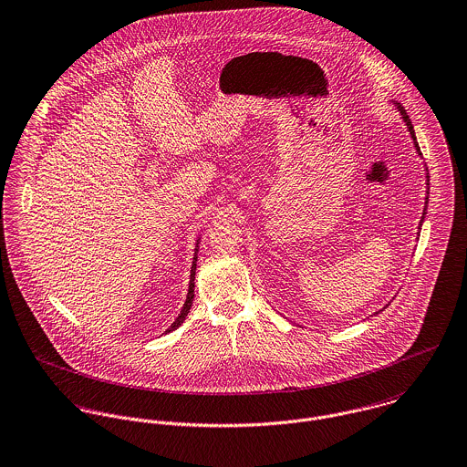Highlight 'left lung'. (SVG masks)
Wrapping results in <instances>:
<instances>
[{
  "mask_svg": "<svg viewBox=\"0 0 467 467\" xmlns=\"http://www.w3.org/2000/svg\"><path fill=\"white\" fill-rule=\"evenodd\" d=\"M396 108H398V111L400 113V119H402V122L406 124V128H408V131H410V136H411V140H413V147H415V152L419 154V156H422V152H420V149H419V143H417V136H415V131H413V126H411V120H410V117H408V113L404 111V108L400 106L398 100H390ZM428 171V169H426ZM426 185H430V176H428V172H426ZM428 194H430V189L426 191ZM428 196H426V200H424V212H422V217H420V223H419V232H420V226H422V223H424V219H426V212H428ZM419 235V234H417ZM374 315H378V313H374Z\"/></svg>",
  "mask_w": 467,
  "mask_h": 467,
  "instance_id": "8db88e82",
  "label": "left lung"
}]
</instances>
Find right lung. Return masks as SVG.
<instances>
[{
	"instance_id": "1",
	"label": "right lung",
	"mask_w": 467,
	"mask_h": 467,
	"mask_svg": "<svg viewBox=\"0 0 467 467\" xmlns=\"http://www.w3.org/2000/svg\"><path fill=\"white\" fill-rule=\"evenodd\" d=\"M200 243H201V235L196 239V248H194V259H192V267H191V282H189V293H187V300H185V304H183V309H182V313L178 315V318L172 322V326L165 331V333H172L174 329H178L183 322H185V318H187V315L191 313V307H192V300H194V280H196V261H198V252H200Z\"/></svg>"
}]
</instances>
